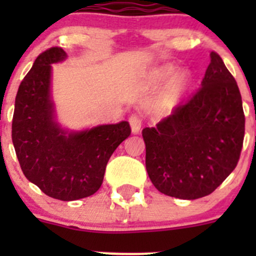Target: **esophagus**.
<instances>
[{"label": "esophagus", "mask_w": 256, "mask_h": 256, "mask_svg": "<svg viewBox=\"0 0 256 256\" xmlns=\"http://www.w3.org/2000/svg\"><path fill=\"white\" fill-rule=\"evenodd\" d=\"M128 122H130L131 130H132L134 134H138L141 130V124H142V120L138 115L136 114H132V115L128 118Z\"/></svg>", "instance_id": "34e87169"}]
</instances>
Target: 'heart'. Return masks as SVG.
<instances>
[{
	"instance_id": "obj_1",
	"label": "heart",
	"mask_w": 256,
	"mask_h": 256,
	"mask_svg": "<svg viewBox=\"0 0 256 256\" xmlns=\"http://www.w3.org/2000/svg\"><path fill=\"white\" fill-rule=\"evenodd\" d=\"M174 69L172 68V66H164V68H162L161 70L158 72V76L161 79H168L174 76ZM187 85H188V76H186V74H180V76H178L177 78L174 80V82L167 88L164 94L162 95L161 102H160L162 109L167 110L174 108V105L177 104L180 94H182V92L186 89Z\"/></svg>"
}]
</instances>
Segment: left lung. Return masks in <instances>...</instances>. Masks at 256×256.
I'll return each instance as SVG.
<instances>
[{
	"label": "left lung",
	"mask_w": 256,
	"mask_h": 256,
	"mask_svg": "<svg viewBox=\"0 0 256 256\" xmlns=\"http://www.w3.org/2000/svg\"><path fill=\"white\" fill-rule=\"evenodd\" d=\"M200 85L171 115L142 130L150 180L180 200L214 192L238 164L244 140L238 84L216 52Z\"/></svg>",
	"instance_id": "8db88e82"
}]
</instances>
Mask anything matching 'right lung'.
<instances>
[{"mask_svg":"<svg viewBox=\"0 0 256 256\" xmlns=\"http://www.w3.org/2000/svg\"><path fill=\"white\" fill-rule=\"evenodd\" d=\"M66 58L62 48H49L23 78L14 102L12 142L28 180L49 197L76 200L99 190L108 161L131 128L121 121L79 132L60 128L50 100V64Z\"/></svg>","mask_w":256,"mask_h":256,"instance_id":"right-lung-1","label":"right lung"}]
</instances>
